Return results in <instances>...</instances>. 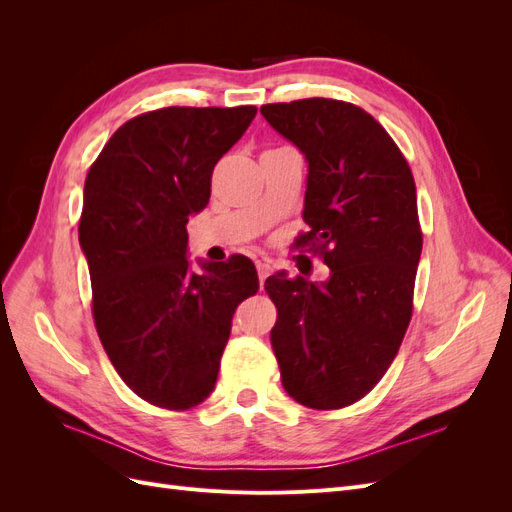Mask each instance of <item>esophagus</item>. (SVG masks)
Wrapping results in <instances>:
<instances>
[{
  "mask_svg": "<svg viewBox=\"0 0 512 512\" xmlns=\"http://www.w3.org/2000/svg\"><path fill=\"white\" fill-rule=\"evenodd\" d=\"M256 271H258V280H260V288H262V286H265V280L273 271V265H271L269 260H258L256 262Z\"/></svg>",
  "mask_w": 512,
  "mask_h": 512,
  "instance_id": "obj_1",
  "label": "esophagus"
}]
</instances>
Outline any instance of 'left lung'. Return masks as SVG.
<instances>
[{"mask_svg":"<svg viewBox=\"0 0 512 512\" xmlns=\"http://www.w3.org/2000/svg\"><path fill=\"white\" fill-rule=\"evenodd\" d=\"M260 113L305 156L301 245L318 247L331 271L324 282L269 277L271 346L294 401L337 410L380 382L410 324L423 250L416 185L393 138L359 106L307 98Z\"/></svg>","mask_w":512,"mask_h":512,"instance_id":"obj_1","label":"left lung"}]
</instances>
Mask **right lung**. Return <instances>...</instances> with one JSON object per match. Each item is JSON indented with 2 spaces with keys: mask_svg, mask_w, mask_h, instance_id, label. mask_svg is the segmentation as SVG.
<instances>
[{
  "mask_svg": "<svg viewBox=\"0 0 512 512\" xmlns=\"http://www.w3.org/2000/svg\"><path fill=\"white\" fill-rule=\"evenodd\" d=\"M256 106H168L111 136L89 168L79 224L100 342L121 380L153 406L188 410L218 380L232 314L258 292L250 258H188V220L211 196L213 166Z\"/></svg>",
  "mask_w": 512,
  "mask_h": 512,
  "instance_id": "right-lung-1",
  "label": "right lung"
}]
</instances>
